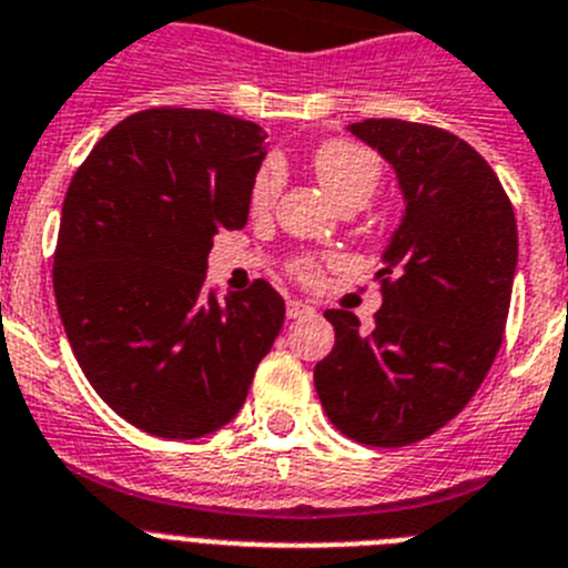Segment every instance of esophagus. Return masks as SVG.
<instances>
[{
    "mask_svg": "<svg viewBox=\"0 0 568 568\" xmlns=\"http://www.w3.org/2000/svg\"><path fill=\"white\" fill-rule=\"evenodd\" d=\"M285 314H288V320H300V317H308V314H314L312 305L300 303V300H291L288 305H285Z\"/></svg>",
    "mask_w": 568,
    "mask_h": 568,
    "instance_id": "1",
    "label": "esophagus"
}]
</instances>
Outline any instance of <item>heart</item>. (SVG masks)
Returning a JSON list of instances; mask_svg holds the SVG:
<instances>
[{
  "mask_svg": "<svg viewBox=\"0 0 568 568\" xmlns=\"http://www.w3.org/2000/svg\"><path fill=\"white\" fill-rule=\"evenodd\" d=\"M312 168L325 194L332 196L337 205H348V202L366 205L374 191L379 189V180H383L379 156L372 148L357 145L352 140H328L314 148ZM280 182H283V174H280L277 162H263L254 174V182H251V211H256V214L268 211L280 191ZM337 265L339 263L334 256H297L291 263V274L300 285H320L325 271L337 268Z\"/></svg>",
  "mask_w": 568,
  "mask_h": 568,
  "instance_id": "1",
  "label": "heart"
}]
</instances>
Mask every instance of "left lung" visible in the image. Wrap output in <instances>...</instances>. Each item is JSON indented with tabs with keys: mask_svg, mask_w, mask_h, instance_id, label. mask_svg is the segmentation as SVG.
<instances>
[{
	"mask_svg": "<svg viewBox=\"0 0 568 568\" xmlns=\"http://www.w3.org/2000/svg\"><path fill=\"white\" fill-rule=\"evenodd\" d=\"M352 134L397 171L406 216L377 271L372 332L328 308L334 348L314 368L328 420L377 448L423 440L455 420L500 352L517 265V223L491 165L460 136L403 120Z\"/></svg>",
	"mask_w": 568,
	"mask_h": 568,
	"instance_id": "8db88e82",
	"label": "left lung"
}]
</instances>
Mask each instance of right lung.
Masks as SVG:
<instances>
[{
  "label": "right lung",
  "instance_id": "1",
  "mask_svg": "<svg viewBox=\"0 0 568 568\" xmlns=\"http://www.w3.org/2000/svg\"><path fill=\"white\" fill-rule=\"evenodd\" d=\"M256 122L148 108L77 168L53 251V294L79 368L122 420L168 440L216 432L248 397L285 303L265 280L216 303V231L248 223L265 156Z\"/></svg>",
  "mask_w": 568,
  "mask_h": 568
}]
</instances>
